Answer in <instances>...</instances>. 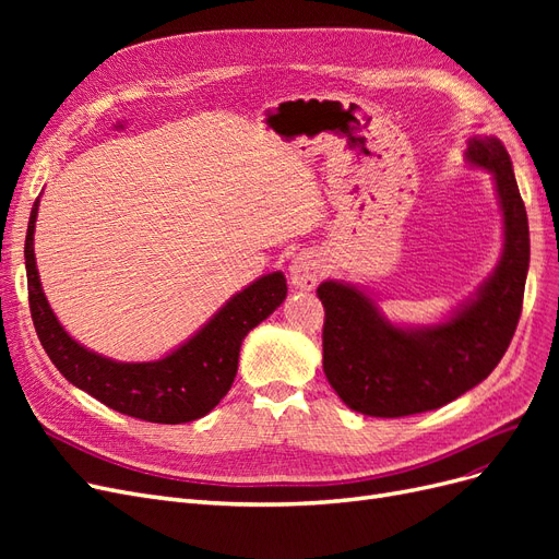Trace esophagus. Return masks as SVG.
<instances>
[{
    "instance_id": "esophagus-1",
    "label": "esophagus",
    "mask_w": 559,
    "mask_h": 559,
    "mask_svg": "<svg viewBox=\"0 0 559 559\" xmlns=\"http://www.w3.org/2000/svg\"><path fill=\"white\" fill-rule=\"evenodd\" d=\"M289 275L292 284L296 289H314L319 277H321V261L317 253L312 251H302L292 261L289 265Z\"/></svg>"
}]
</instances>
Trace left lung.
<instances>
[{
	"instance_id": "left-lung-1",
	"label": "left lung",
	"mask_w": 559,
	"mask_h": 559,
	"mask_svg": "<svg viewBox=\"0 0 559 559\" xmlns=\"http://www.w3.org/2000/svg\"><path fill=\"white\" fill-rule=\"evenodd\" d=\"M466 158L495 175L503 212L501 261L476 298L443 324L401 329L354 286L319 284L324 373L352 411L405 417L441 408L492 373L513 341L530 267L527 210L497 138H471Z\"/></svg>"
}]
</instances>
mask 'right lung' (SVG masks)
I'll return each mask as SVG.
<instances>
[{
    "label": "right lung",
    "instance_id": "1",
    "mask_svg": "<svg viewBox=\"0 0 559 559\" xmlns=\"http://www.w3.org/2000/svg\"><path fill=\"white\" fill-rule=\"evenodd\" d=\"M37 210L39 198L32 205L27 224L25 267L29 312L48 359L74 386L123 415L156 425H181L207 415L228 394L238 373L245 335L286 298L284 275L270 273L249 284L207 321L205 329L165 359L111 361L72 341L48 306L35 263Z\"/></svg>",
    "mask_w": 559,
    "mask_h": 559
}]
</instances>
